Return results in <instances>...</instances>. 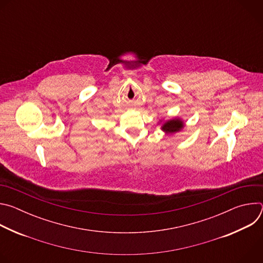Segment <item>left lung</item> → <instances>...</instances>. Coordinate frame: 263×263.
I'll list each match as a JSON object with an SVG mask.
<instances>
[{
	"label": "left lung",
	"mask_w": 263,
	"mask_h": 263,
	"mask_svg": "<svg viewBox=\"0 0 263 263\" xmlns=\"http://www.w3.org/2000/svg\"><path fill=\"white\" fill-rule=\"evenodd\" d=\"M184 127V124L181 120L179 119H174V120H171V121H167L163 124V126L161 127V129L168 133V134H172V133H176V132H179L182 128Z\"/></svg>",
	"instance_id": "1"
}]
</instances>
